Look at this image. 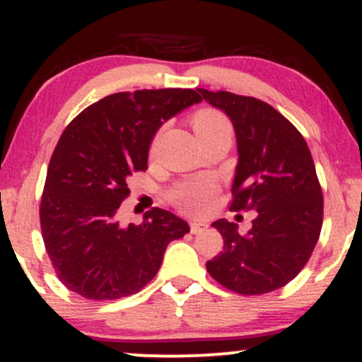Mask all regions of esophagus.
Returning <instances> with one entry per match:
<instances>
[{
    "label": "esophagus",
    "instance_id": "1",
    "mask_svg": "<svg viewBox=\"0 0 362 362\" xmlns=\"http://www.w3.org/2000/svg\"><path fill=\"white\" fill-rule=\"evenodd\" d=\"M209 224L204 221H191V234H202V232L207 230Z\"/></svg>",
    "mask_w": 362,
    "mask_h": 362
}]
</instances>
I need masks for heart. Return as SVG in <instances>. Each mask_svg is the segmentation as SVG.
Listing matches in <instances>:
<instances>
[{"label": "heart", "mask_w": 362, "mask_h": 362, "mask_svg": "<svg viewBox=\"0 0 362 362\" xmlns=\"http://www.w3.org/2000/svg\"><path fill=\"white\" fill-rule=\"evenodd\" d=\"M192 130L197 140H232V125L224 113L216 108H201L191 118ZM214 192V185L211 181H191L177 186L171 192L173 201L186 211H204L209 206L211 196Z\"/></svg>", "instance_id": "heart-1"}]
</instances>
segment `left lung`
Here are the masks:
<instances>
[{"label":"left lung","mask_w":362,"mask_h":362,"mask_svg":"<svg viewBox=\"0 0 362 362\" xmlns=\"http://www.w3.org/2000/svg\"><path fill=\"white\" fill-rule=\"evenodd\" d=\"M230 118L239 163L230 211H257L252 229L226 219L212 222L224 250L207 260V272L240 295H264L300 274L313 254L323 224V192L301 133L259 98L197 88Z\"/></svg>","instance_id":"obj_1"}]
</instances>
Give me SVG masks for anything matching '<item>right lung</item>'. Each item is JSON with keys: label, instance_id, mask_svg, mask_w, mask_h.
Wrapping results in <instances>:
<instances>
[{"label": "right lung", "instance_id": "1", "mask_svg": "<svg viewBox=\"0 0 362 362\" xmlns=\"http://www.w3.org/2000/svg\"><path fill=\"white\" fill-rule=\"evenodd\" d=\"M192 88L112 93L69 123L49 161L39 207L47 255L57 279L87 300H117L155 279L186 221L153 207L141 224L122 226L118 207L128 177L148 168L163 123L199 103Z\"/></svg>", "mask_w": 362, "mask_h": 362}]
</instances>
